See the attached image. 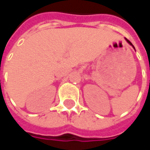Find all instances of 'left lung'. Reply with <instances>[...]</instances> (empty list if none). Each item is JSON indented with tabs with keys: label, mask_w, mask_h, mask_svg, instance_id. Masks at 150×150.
I'll return each mask as SVG.
<instances>
[{
	"label": "left lung",
	"mask_w": 150,
	"mask_h": 150,
	"mask_svg": "<svg viewBox=\"0 0 150 150\" xmlns=\"http://www.w3.org/2000/svg\"><path fill=\"white\" fill-rule=\"evenodd\" d=\"M125 40H126V41H127V42L128 43V44H129L130 45H132V48H133L134 50H135V47H134V46L132 45V43L130 42V41H129V40H127V39H126V38H125Z\"/></svg>",
	"instance_id": "1"
}]
</instances>
